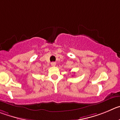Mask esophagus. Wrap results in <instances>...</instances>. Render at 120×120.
<instances>
[{"instance_id": "esophagus-1", "label": "esophagus", "mask_w": 120, "mask_h": 120, "mask_svg": "<svg viewBox=\"0 0 120 120\" xmlns=\"http://www.w3.org/2000/svg\"><path fill=\"white\" fill-rule=\"evenodd\" d=\"M56 63L55 62H51V65L52 66H56Z\"/></svg>"}]
</instances>
